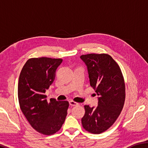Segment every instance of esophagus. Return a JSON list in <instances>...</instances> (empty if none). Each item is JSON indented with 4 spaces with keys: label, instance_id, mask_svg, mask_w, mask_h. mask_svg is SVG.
I'll list each match as a JSON object with an SVG mask.
<instances>
[{
    "label": "esophagus",
    "instance_id": "34e87169",
    "mask_svg": "<svg viewBox=\"0 0 148 148\" xmlns=\"http://www.w3.org/2000/svg\"><path fill=\"white\" fill-rule=\"evenodd\" d=\"M69 104H70V105H71V106H77V102H74V101H69Z\"/></svg>",
    "mask_w": 148,
    "mask_h": 148
}]
</instances>
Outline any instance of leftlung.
Segmentation results:
<instances>
[{
	"label": "left lung",
	"mask_w": 148,
	"mask_h": 148,
	"mask_svg": "<svg viewBox=\"0 0 148 148\" xmlns=\"http://www.w3.org/2000/svg\"><path fill=\"white\" fill-rule=\"evenodd\" d=\"M87 66L91 86L98 95V106H84L82 119L84 128L101 134L116 121L123 107L125 86L121 69L108 54L90 53L80 56Z\"/></svg>",
	"instance_id": "left-lung-1"
}]
</instances>
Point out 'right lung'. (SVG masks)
I'll list each match as a JSON object with an SVG mask.
<instances>
[{"instance_id": "add662e5", "label": "right lung", "mask_w": 148, "mask_h": 148, "mask_svg": "<svg viewBox=\"0 0 148 148\" xmlns=\"http://www.w3.org/2000/svg\"><path fill=\"white\" fill-rule=\"evenodd\" d=\"M62 59L48 57L29 59L21 70L18 82L20 108L33 129L43 134H53L64 123L68 101L47 102L46 90L53 84Z\"/></svg>"}]
</instances>
